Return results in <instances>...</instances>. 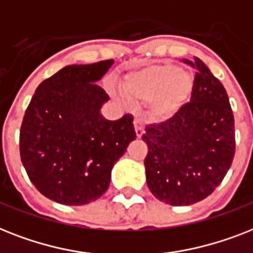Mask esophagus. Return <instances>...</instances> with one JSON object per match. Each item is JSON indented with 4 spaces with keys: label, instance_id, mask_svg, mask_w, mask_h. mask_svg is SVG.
<instances>
[{
    "label": "esophagus",
    "instance_id": "esophagus-1",
    "mask_svg": "<svg viewBox=\"0 0 253 253\" xmlns=\"http://www.w3.org/2000/svg\"><path fill=\"white\" fill-rule=\"evenodd\" d=\"M134 130H136V136L138 138L143 136V133H145V129H143V123L141 119H134Z\"/></svg>",
    "mask_w": 253,
    "mask_h": 253
}]
</instances>
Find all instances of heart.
Wrapping results in <instances>:
<instances>
[{
	"mask_svg": "<svg viewBox=\"0 0 253 253\" xmlns=\"http://www.w3.org/2000/svg\"><path fill=\"white\" fill-rule=\"evenodd\" d=\"M121 88L132 102H151L150 111L155 119L169 120L191 96L193 77L179 66L163 62L129 73Z\"/></svg>",
	"mask_w": 253,
	"mask_h": 253,
	"instance_id": "1",
	"label": "heart"
}]
</instances>
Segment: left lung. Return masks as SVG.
Here are the masks:
<instances>
[{
    "label": "left lung",
    "mask_w": 253,
    "mask_h": 253,
    "mask_svg": "<svg viewBox=\"0 0 253 253\" xmlns=\"http://www.w3.org/2000/svg\"><path fill=\"white\" fill-rule=\"evenodd\" d=\"M197 69L191 102L172 119L146 126L142 139L146 183L172 207L207 199L221 184L235 154V125L223 84L200 58L183 60Z\"/></svg>",
    "instance_id": "left-lung-1"
}]
</instances>
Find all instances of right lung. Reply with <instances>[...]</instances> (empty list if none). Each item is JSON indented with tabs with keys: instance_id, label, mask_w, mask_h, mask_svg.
<instances>
[{
	"instance_id": "add662e5",
	"label": "right lung",
	"mask_w": 253,
	"mask_h": 253,
	"mask_svg": "<svg viewBox=\"0 0 253 253\" xmlns=\"http://www.w3.org/2000/svg\"><path fill=\"white\" fill-rule=\"evenodd\" d=\"M114 60L68 65L38 86L19 134L23 167L36 189L62 205H84L108 189L111 171L136 138L132 115L107 120L98 81Z\"/></svg>"
}]
</instances>
